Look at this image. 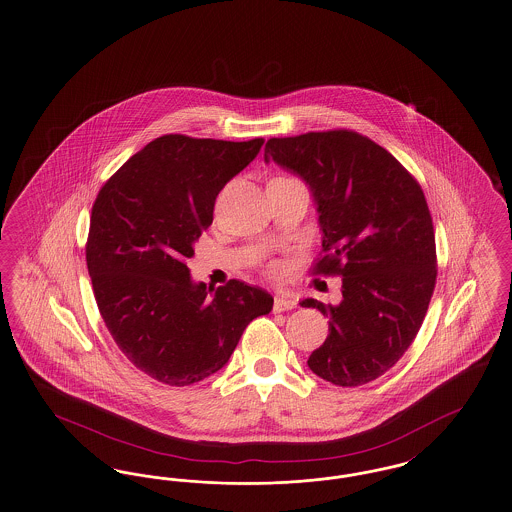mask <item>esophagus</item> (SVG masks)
<instances>
[{
  "label": "esophagus",
  "instance_id": "obj_1",
  "mask_svg": "<svg viewBox=\"0 0 512 512\" xmlns=\"http://www.w3.org/2000/svg\"><path fill=\"white\" fill-rule=\"evenodd\" d=\"M299 305L297 297L291 291H278L274 297V312H284Z\"/></svg>",
  "mask_w": 512,
  "mask_h": 512
}]
</instances>
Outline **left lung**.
I'll return each mask as SVG.
<instances>
[{"instance_id":"8db88e82","label":"left lung","mask_w":512,"mask_h":512,"mask_svg":"<svg viewBox=\"0 0 512 512\" xmlns=\"http://www.w3.org/2000/svg\"><path fill=\"white\" fill-rule=\"evenodd\" d=\"M265 162L308 184L322 230L318 274L343 276V299L318 308L329 318L308 368L339 387L389 371L413 343L436 284V244L419 183L383 146L348 131L270 139Z\"/></svg>"}]
</instances>
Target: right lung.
Instances as JSON below:
<instances>
[{
	"instance_id": "add662e5",
	"label": "right lung",
	"mask_w": 512,
	"mask_h": 512,
	"mask_svg": "<svg viewBox=\"0 0 512 512\" xmlns=\"http://www.w3.org/2000/svg\"><path fill=\"white\" fill-rule=\"evenodd\" d=\"M244 143L164 135L104 183L91 211L87 270L104 324L148 377L186 387L217 373L244 329L274 305L246 282H194L184 265L225 184L255 160Z\"/></svg>"
}]
</instances>
